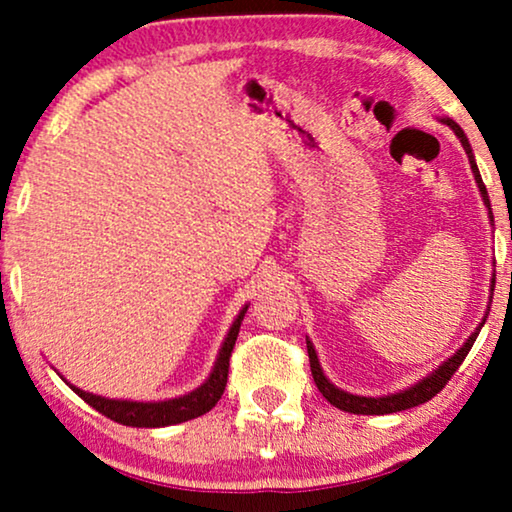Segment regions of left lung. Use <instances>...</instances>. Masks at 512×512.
Listing matches in <instances>:
<instances>
[{
  "mask_svg": "<svg viewBox=\"0 0 512 512\" xmlns=\"http://www.w3.org/2000/svg\"><path fill=\"white\" fill-rule=\"evenodd\" d=\"M441 123H446L449 128L456 132V137L463 144L465 154H468V161H470V168H472V175H475V182L479 187V192H482V199L484 204H487L489 213H491V204H489V194H487V187H484L482 182V175H479V168L475 163V154H472V147L468 142V137H465L463 128L456 121H451V118H441ZM491 296H494V277H491ZM491 296H489V306H487V313H484L482 323L475 327V332L470 334L468 339H465V344L460 346V349L453 353L449 361H444L439 365L437 370H432L430 375L422 377L415 384H410V387L401 389V391H394V394H387V396H358V394H351V391H344L339 387H334V384L327 380L323 368H320V361H318V353H315V346L311 339H306V349H308V361H311V372H313V382L315 387L320 389V394L325 396L327 401L332 403L334 408L339 410H346V413H353V415H387V413H399V410H408V408H415L420 406V403L430 401L432 396H437L441 389L446 387V382L451 380L453 372L458 370V365L463 363V358L468 356V351L472 349V344H475L479 330H482L484 323H487V315H489V308H491Z\"/></svg>",
  "mask_w": 512,
  "mask_h": 512,
  "instance_id": "left-lung-1",
  "label": "left lung"
}]
</instances>
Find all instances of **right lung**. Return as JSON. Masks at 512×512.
<instances>
[{
  "label": "right lung",
  "instance_id": "1",
  "mask_svg": "<svg viewBox=\"0 0 512 512\" xmlns=\"http://www.w3.org/2000/svg\"><path fill=\"white\" fill-rule=\"evenodd\" d=\"M244 306L239 315L232 323L230 332H227L223 346H220L216 363H213L211 375L206 377V382L201 387L192 389L189 394L175 396V399H166V401H128V399H106V396H97L90 394V391H82L73 384H68L75 394L80 396L82 401H87L94 410L111 418L113 422H121V425L128 427H168V425H178V422H187L199 418L211 410L223 396L225 384H227V368H230V353L235 349L237 334H239V325H242Z\"/></svg>",
  "mask_w": 512,
  "mask_h": 512
}]
</instances>
